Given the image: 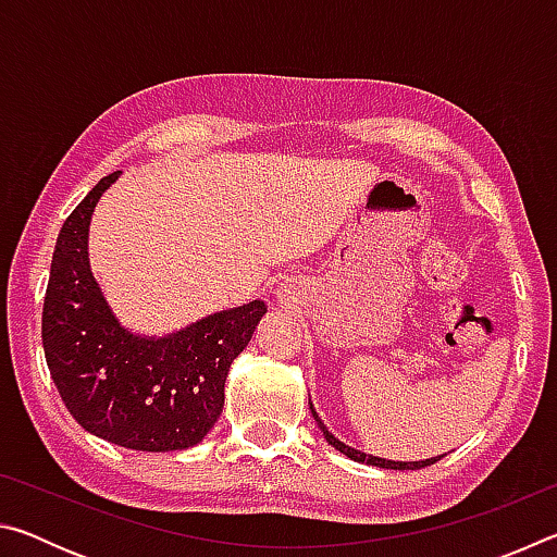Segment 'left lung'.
<instances>
[{"label": "left lung", "mask_w": 557, "mask_h": 557, "mask_svg": "<svg viewBox=\"0 0 557 557\" xmlns=\"http://www.w3.org/2000/svg\"><path fill=\"white\" fill-rule=\"evenodd\" d=\"M309 410H312L314 420H317V425H319V430L324 432V437H326L329 445H332L334 449L342 451V455H346L348 459H354V461H361V465H371V467H381V469H422V467H430V465H435V461L440 459V457H430V459H422V461H393V459H383V457L366 455V451H361V449H354V447H348V445H344L342 440H336V437L332 435V432L326 430V425H324V422H322V418H319V414H317V410H314V405H312V403H309Z\"/></svg>", "instance_id": "left-lung-1"}]
</instances>
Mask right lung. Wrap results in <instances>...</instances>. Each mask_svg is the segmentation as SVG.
I'll use <instances>...</instances> for the list:
<instances>
[{"instance_id":"add662e5","label":"right lung","mask_w":557,"mask_h":557,"mask_svg":"<svg viewBox=\"0 0 557 557\" xmlns=\"http://www.w3.org/2000/svg\"><path fill=\"white\" fill-rule=\"evenodd\" d=\"M117 176L100 178L55 240L41 319L46 363L65 408L90 435L137 451L186 449L221 418L231 363L268 305L223 309L164 336L122 326L88 258L90 215Z\"/></svg>"}]
</instances>
